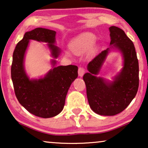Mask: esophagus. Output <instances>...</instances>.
<instances>
[{
    "instance_id": "esophagus-1",
    "label": "esophagus",
    "mask_w": 148,
    "mask_h": 148,
    "mask_svg": "<svg viewBox=\"0 0 148 148\" xmlns=\"http://www.w3.org/2000/svg\"><path fill=\"white\" fill-rule=\"evenodd\" d=\"M85 73H86V70L84 67H79L78 69V74L80 77H82L84 75Z\"/></svg>"
}]
</instances>
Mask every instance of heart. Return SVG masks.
I'll return each instance as SVG.
<instances>
[{
  "label": "heart",
  "mask_w": 148,
  "mask_h": 148,
  "mask_svg": "<svg viewBox=\"0 0 148 148\" xmlns=\"http://www.w3.org/2000/svg\"><path fill=\"white\" fill-rule=\"evenodd\" d=\"M95 36L91 34H84L73 40L70 48L76 54L82 53L92 47L95 42Z\"/></svg>",
  "instance_id": "heart-1"
}]
</instances>
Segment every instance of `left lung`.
<instances>
[{
    "label": "left lung",
    "mask_w": 148,
    "mask_h": 148,
    "mask_svg": "<svg viewBox=\"0 0 148 148\" xmlns=\"http://www.w3.org/2000/svg\"><path fill=\"white\" fill-rule=\"evenodd\" d=\"M109 31L110 47L89 62V72L83 77L90 108L103 116H114L124 110L136 96L139 88V63L134 44L121 28L111 26ZM111 49L120 51L124 61L121 71L112 82H109L96 75Z\"/></svg>",
    "instance_id": "1"
}]
</instances>
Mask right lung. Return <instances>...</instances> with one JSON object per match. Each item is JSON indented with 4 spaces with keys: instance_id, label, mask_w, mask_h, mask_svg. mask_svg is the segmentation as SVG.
<instances>
[{
    "instance_id": "add662e5",
    "label": "right lung",
    "mask_w": 148,
    "mask_h": 148,
    "mask_svg": "<svg viewBox=\"0 0 148 148\" xmlns=\"http://www.w3.org/2000/svg\"><path fill=\"white\" fill-rule=\"evenodd\" d=\"M55 36V31L42 27L26 32L13 54L11 79L15 96L28 112L44 119L55 116L62 110L69 89L78 76V67L71 64L55 66L53 59V69L44 77L30 79L24 69V58L31 40L48 43L52 56L58 58L61 50L54 45Z\"/></svg>"
}]
</instances>
